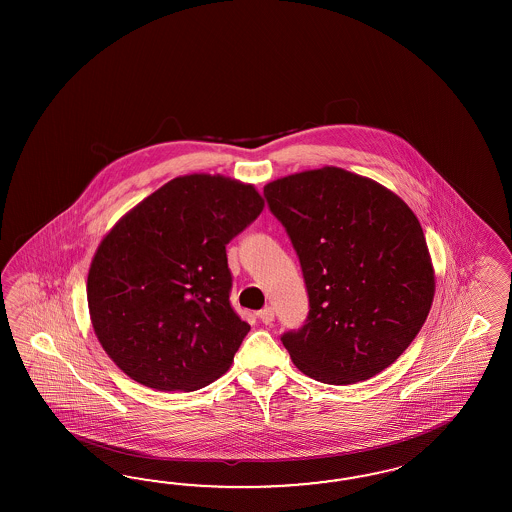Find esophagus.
Listing matches in <instances>:
<instances>
[{
  "instance_id": "1",
  "label": "esophagus",
  "mask_w": 512,
  "mask_h": 512,
  "mask_svg": "<svg viewBox=\"0 0 512 512\" xmlns=\"http://www.w3.org/2000/svg\"><path fill=\"white\" fill-rule=\"evenodd\" d=\"M259 319L263 321L264 325H270L274 321V310L270 306H266V308L259 311Z\"/></svg>"
}]
</instances>
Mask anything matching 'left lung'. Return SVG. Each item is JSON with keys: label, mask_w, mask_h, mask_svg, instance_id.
Listing matches in <instances>:
<instances>
[{"label": "left lung", "mask_w": 512, "mask_h": 512, "mask_svg": "<svg viewBox=\"0 0 512 512\" xmlns=\"http://www.w3.org/2000/svg\"><path fill=\"white\" fill-rule=\"evenodd\" d=\"M308 291L304 325L281 334L300 372L351 385L383 372L424 325L434 268L419 219L370 178L338 167L264 187Z\"/></svg>", "instance_id": "8db88e82"}]
</instances>
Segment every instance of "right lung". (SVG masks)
I'll list each match as a JSON object with an SVG mask.
<instances>
[{
	"label": "right lung",
	"instance_id": "obj_1",
	"mask_svg": "<svg viewBox=\"0 0 512 512\" xmlns=\"http://www.w3.org/2000/svg\"><path fill=\"white\" fill-rule=\"evenodd\" d=\"M255 187L174 178L110 231L88 274L103 349L140 385L199 390L229 370L249 325L231 306L227 244L263 212Z\"/></svg>",
	"mask_w": 512,
	"mask_h": 512
}]
</instances>
